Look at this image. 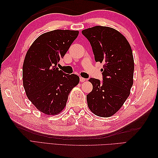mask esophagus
<instances>
[{
    "label": "esophagus",
    "mask_w": 158,
    "mask_h": 158,
    "mask_svg": "<svg viewBox=\"0 0 158 158\" xmlns=\"http://www.w3.org/2000/svg\"><path fill=\"white\" fill-rule=\"evenodd\" d=\"M79 79H80V81H81V82H83V81H86V79L85 78H83V77H80Z\"/></svg>",
    "instance_id": "esophagus-1"
}]
</instances>
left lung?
Masks as SVG:
<instances>
[{"mask_svg": "<svg viewBox=\"0 0 158 158\" xmlns=\"http://www.w3.org/2000/svg\"><path fill=\"white\" fill-rule=\"evenodd\" d=\"M91 44L96 62H104L103 81L90 78L93 89L87 95L90 110L109 117L116 113L130 94L135 64L128 41L115 29L96 26L82 31Z\"/></svg>", "mask_w": 158, "mask_h": 158, "instance_id": "left-lung-1", "label": "left lung"}]
</instances>
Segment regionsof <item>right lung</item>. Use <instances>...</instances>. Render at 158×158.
Wrapping results in <instances>:
<instances>
[{"label": "right lung", "instance_id": "obj_1", "mask_svg": "<svg viewBox=\"0 0 158 158\" xmlns=\"http://www.w3.org/2000/svg\"><path fill=\"white\" fill-rule=\"evenodd\" d=\"M78 31L55 30L40 35L28 49L23 64V85L28 98L46 115L59 114L64 109L69 94L79 82L57 67Z\"/></svg>", "mask_w": 158, "mask_h": 158}]
</instances>
